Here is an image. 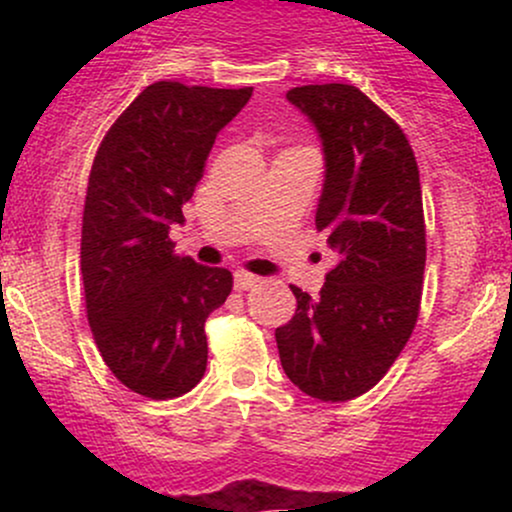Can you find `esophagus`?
I'll return each instance as SVG.
<instances>
[{
	"instance_id": "1",
	"label": "esophagus",
	"mask_w": 512,
	"mask_h": 512,
	"mask_svg": "<svg viewBox=\"0 0 512 512\" xmlns=\"http://www.w3.org/2000/svg\"><path fill=\"white\" fill-rule=\"evenodd\" d=\"M260 276H255V274H250V272H236L233 274V289L236 291H248V289H252V286H257L260 284Z\"/></svg>"
}]
</instances>
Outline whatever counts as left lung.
<instances>
[{
  "label": "left lung",
  "mask_w": 512,
  "mask_h": 512,
  "mask_svg": "<svg viewBox=\"0 0 512 512\" xmlns=\"http://www.w3.org/2000/svg\"><path fill=\"white\" fill-rule=\"evenodd\" d=\"M315 127L325 182L315 226L337 264L320 296L291 286L296 315L276 327L281 368L305 395L346 402L390 370L419 317L426 226L414 151L404 132L349 84L286 93Z\"/></svg>",
  "instance_id": "8db88e82"
}]
</instances>
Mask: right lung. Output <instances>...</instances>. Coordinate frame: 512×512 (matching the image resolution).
Returning <instances> with one entry per match:
<instances>
[{
    "instance_id": "1",
    "label": "right lung",
    "mask_w": 512,
    "mask_h": 512,
    "mask_svg": "<svg viewBox=\"0 0 512 512\" xmlns=\"http://www.w3.org/2000/svg\"><path fill=\"white\" fill-rule=\"evenodd\" d=\"M252 88L146 86L108 129L81 226L86 315L105 366L151 399L185 395L207 370L204 322L233 289L223 267L175 255L168 238L202 180L216 134Z\"/></svg>"
}]
</instances>
